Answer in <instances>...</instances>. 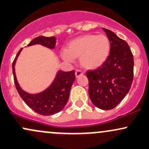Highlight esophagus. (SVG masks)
Masks as SVG:
<instances>
[{
	"mask_svg": "<svg viewBox=\"0 0 149 149\" xmlns=\"http://www.w3.org/2000/svg\"><path fill=\"white\" fill-rule=\"evenodd\" d=\"M82 74H84V72L81 70H77L75 71V76H76V77H79L81 76Z\"/></svg>",
	"mask_w": 149,
	"mask_h": 149,
	"instance_id": "1",
	"label": "esophagus"
}]
</instances>
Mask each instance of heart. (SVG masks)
<instances>
[{"instance_id": "1", "label": "heart", "mask_w": 149, "mask_h": 149, "mask_svg": "<svg viewBox=\"0 0 149 149\" xmlns=\"http://www.w3.org/2000/svg\"><path fill=\"white\" fill-rule=\"evenodd\" d=\"M111 50V44L104 35L87 34L72 40L68 49H63L61 56L67 62L73 63L79 58L80 64L86 69H95L107 61Z\"/></svg>"}]
</instances>
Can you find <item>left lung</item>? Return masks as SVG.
<instances>
[{
	"label": "left lung",
	"mask_w": 149,
	"mask_h": 149,
	"mask_svg": "<svg viewBox=\"0 0 149 149\" xmlns=\"http://www.w3.org/2000/svg\"><path fill=\"white\" fill-rule=\"evenodd\" d=\"M111 44L109 57L102 65L86 72L88 95L94 105L109 110L116 107L130 91L133 81L134 58L130 47L110 30L102 28Z\"/></svg>",
	"instance_id": "left-lung-1"
}]
</instances>
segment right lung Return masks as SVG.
<instances>
[{
    "instance_id": "right-lung-1",
    "label": "right lung",
    "mask_w": 149,
    "mask_h": 149,
    "mask_svg": "<svg viewBox=\"0 0 149 149\" xmlns=\"http://www.w3.org/2000/svg\"><path fill=\"white\" fill-rule=\"evenodd\" d=\"M56 40V38L53 36H40L34 38L27 46L41 45L49 49H54ZM22 50V48L19 51L12 63L14 81L19 95L31 109L41 115L49 116L61 111L67 104L69 98L72 85L75 80L74 70L58 72L55 79L48 88L40 93L29 94L22 90L16 78L15 65Z\"/></svg>"
}]
</instances>
